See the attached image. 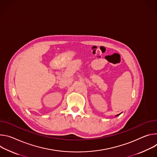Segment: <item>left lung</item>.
I'll use <instances>...</instances> for the list:
<instances>
[{
    "mask_svg": "<svg viewBox=\"0 0 157 157\" xmlns=\"http://www.w3.org/2000/svg\"><path fill=\"white\" fill-rule=\"evenodd\" d=\"M120 114H118V115H117V116H118Z\"/></svg>",
    "mask_w": 157,
    "mask_h": 157,
    "instance_id": "1",
    "label": "left lung"
}]
</instances>
